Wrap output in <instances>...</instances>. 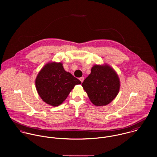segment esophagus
<instances>
[{"label":"esophagus","instance_id":"34e87169","mask_svg":"<svg viewBox=\"0 0 157 157\" xmlns=\"http://www.w3.org/2000/svg\"><path fill=\"white\" fill-rule=\"evenodd\" d=\"M84 77H81V78H79V80L81 81V82H82L84 81Z\"/></svg>","mask_w":157,"mask_h":157}]
</instances>
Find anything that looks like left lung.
Listing matches in <instances>:
<instances>
[{
  "label": "left lung",
  "instance_id": "obj_1",
  "mask_svg": "<svg viewBox=\"0 0 157 157\" xmlns=\"http://www.w3.org/2000/svg\"><path fill=\"white\" fill-rule=\"evenodd\" d=\"M82 86L94 105L102 106L110 103L118 94L120 80L117 73L109 65L96 64Z\"/></svg>",
  "mask_w": 157,
  "mask_h": 157
}]
</instances>
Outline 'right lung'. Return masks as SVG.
Returning <instances> with one entry per match:
<instances>
[{"label":"right lung","instance_id":"add662e5","mask_svg":"<svg viewBox=\"0 0 157 157\" xmlns=\"http://www.w3.org/2000/svg\"><path fill=\"white\" fill-rule=\"evenodd\" d=\"M81 82L71 73L66 71L63 63L50 62L38 73L35 85L40 98L53 106L61 104L76 85Z\"/></svg>","mask_w":157,"mask_h":157}]
</instances>
